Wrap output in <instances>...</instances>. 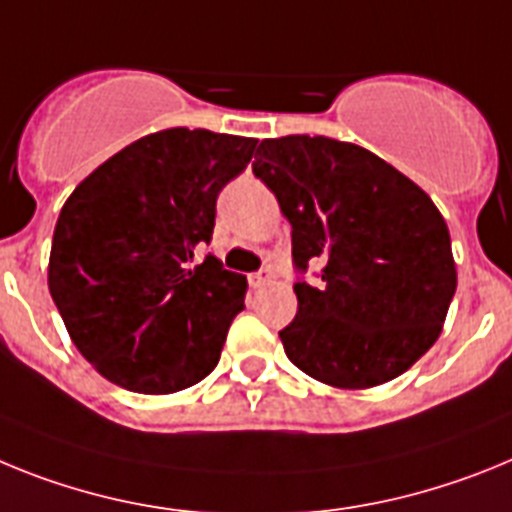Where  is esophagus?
Listing matches in <instances>:
<instances>
[{
	"label": "esophagus",
	"mask_w": 512,
	"mask_h": 512,
	"mask_svg": "<svg viewBox=\"0 0 512 512\" xmlns=\"http://www.w3.org/2000/svg\"><path fill=\"white\" fill-rule=\"evenodd\" d=\"M270 283V273L268 270H257V273L250 275V286L252 288H262Z\"/></svg>",
	"instance_id": "obj_1"
}]
</instances>
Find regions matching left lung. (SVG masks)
Here are the masks:
<instances>
[{
  "mask_svg": "<svg viewBox=\"0 0 512 512\" xmlns=\"http://www.w3.org/2000/svg\"><path fill=\"white\" fill-rule=\"evenodd\" d=\"M252 172L291 224L299 311L281 330L288 361L337 389L402 376L433 348L456 293L451 234L430 195L363 146L283 136Z\"/></svg>",
  "mask_w": 512,
  "mask_h": 512,
  "instance_id": "8db88e82",
  "label": "left lung"
}]
</instances>
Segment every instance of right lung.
<instances>
[{
	"mask_svg": "<svg viewBox=\"0 0 512 512\" xmlns=\"http://www.w3.org/2000/svg\"><path fill=\"white\" fill-rule=\"evenodd\" d=\"M257 139L167 128L133 141L79 182L56 221L48 291L71 342L100 376L172 394L216 368L247 278L213 255L216 198Z\"/></svg>",
	"mask_w": 512,
	"mask_h": 512,
	"instance_id": "obj_1",
	"label": "right lung"
}]
</instances>
